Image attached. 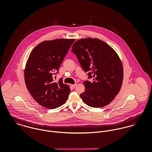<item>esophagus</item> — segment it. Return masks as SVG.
I'll list each match as a JSON object with an SVG mask.
<instances>
[{
	"label": "esophagus",
	"instance_id": "34e87169",
	"mask_svg": "<svg viewBox=\"0 0 152 152\" xmlns=\"http://www.w3.org/2000/svg\"><path fill=\"white\" fill-rule=\"evenodd\" d=\"M77 86V84H73V85H71V87L72 88H75V87Z\"/></svg>",
	"mask_w": 152,
	"mask_h": 152
}]
</instances>
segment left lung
<instances>
[{
    "label": "left lung",
    "mask_w": 152,
    "mask_h": 152,
    "mask_svg": "<svg viewBox=\"0 0 152 152\" xmlns=\"http://www.w3.org/2000/svg\"><path fill=\"white\" fill-rule=\"evenodd\" d=\"M71 52L88 72L85 92L80 94L83 101L93 108L108 105L119 92L123 81V67L116 53L105 42L91 38L75 42Z\"/></svg>",
    "instance_id": "1"
}]
</instances>
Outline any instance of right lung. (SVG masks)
<instances>
[{"instance_id":"right-lung-1","label":"right lung","mask_w":152,"mask_h":152,"mask_svg":"<svg viewBox=\"0 0 152 152\" xmlns=\"http://www.w3.org/2000/svg\"><path fill=\"white\" fill-rule=\"evenodd\" d=\"M74 39H56L44 41L34 47L27 60L24 70L27 88L33 98L48 109L64 104L70 93L62 78L53 81Z\"/></svg>"}]
</instances>
